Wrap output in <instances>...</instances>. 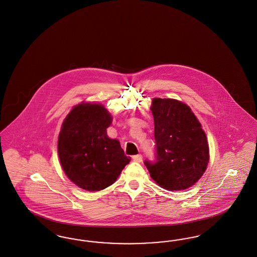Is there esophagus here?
<instances>
[{
	"instance_id": "esophagus-1",
	"label": "esophagus",
	"mask_w": 257,
	"mask_h": 257,
	"mask_svg": "<svg viewBox=\"0 0 257 257\" xmlns=\"http://www.w3.org/2000/svg\"><path fill=\"white\" fill-rule=\"evenodd\" d=\"M142 156L141 155H136V156H134L133 157V159H134V161H136V162H141L142 161Z\"/></svg>"
}]
</instances>
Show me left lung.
<instances>
[{"label":"left lung","mask_w":257,"mask_h":257,"mask_svg":"<svg viewBox=\"0 0 257 257\" xmlns=\"http://www.w3.org/2000/svg\"><path fill=\"white\" fill-rule=\"evenodd\" d=\"M151 110L155 122L156 161L145 160L151 178L166 190L194 185L205 172L209 148L205 133L187 104L155 98Z\"/></svg>","instance_id":"left-lung-1"}]
</instances>
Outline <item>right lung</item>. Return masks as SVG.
I'll use <instances>...</instances> for the list:
<instances>
[{"label": "right lung", "instance_id": "right-lung-1", "mask_svg": "<svg viewBox=\"0 0 257 257\" xmlns=\"http://www.w3.org/2000/svg\"><path fill=\"white\" fill-rule=\"evenodd\" d=\"M111 122V114L102 104L81 102L62 123L57 141L60 164L68 179L81 189L110 186L131 161L120 142L106 134Z\"/></svg>", "mask_w": 257, "mask_h": 257}]
</instances>
